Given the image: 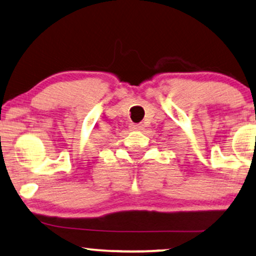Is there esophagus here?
<instances>
[{
    "instance_id": "esophagus-1",
    "label": "esophagus",
    "mask_w": 256,
    "mask_h": 256,
    "mask_svg": "<svg viewBox=\"0 0 256 256\" xmlns=\"http://www.w3.org/2000/svg\"><path fill=\"white\" fill-rule=\"evenodd\" d=\"M131 130H134V131L143 130V125H142V124H131Z\"/></svg>"
}]
</instances>
